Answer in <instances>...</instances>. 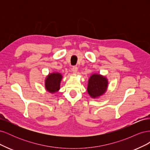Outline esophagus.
<instances>
[{
  "mask_svg": "<svg viewBox=\"0 0 150 150\" xmlns=\"http://www.w3.org/2000/svg\"><path fill=\"white\" fill-rule=\"evenodd\" d=\"M72 72H73L74 74H77L78 73V67L77 66H73L72 67Z\"/></svg>",
  "mask_w": 150,
  "mask_h": 150,
  "instance_id": "esophagus-1",
  "label": "esophagus"
}]
</instances>
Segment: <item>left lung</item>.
<instances>
[{
  "instance_id": "left-lung-1",
  "label": "left lung",
  "mask_w": 150,
  "mask_h": 150,
  "mask_svg": "<svg viewBox=\"0 0 150 150\" xmlns=\"http://www.w3.org/2000/svg\"><path fill=\"white\" fill-rule=\"evenodd\" d=\"M108 81L105 76L99 74H93L88 80L87 91L92 98L101 96L106 92Z\"/></svg>"
}]
</instances>
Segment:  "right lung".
I'll list each match as a JSON object with an SVG mask.
<instances>
[{"label": "right lung", "instance_id": "1", "mask_svg": "<svg viewBox=\"0 0 150 150\" xmlns=\"http://www.w3.org/2000/svg\"><path fill=\"white\" fill-rule=\"evenodd\" d=\"M62 75L59 72L49 73L45 79V88L47 92L54 94L60 89Z\"/></svg>", "mask_w": 150, "mask_h": 150}]
</instances>
